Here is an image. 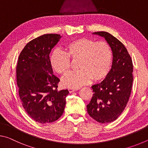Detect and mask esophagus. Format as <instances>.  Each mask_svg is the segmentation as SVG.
<instances>
[{"mask_svg":"<svg viewBox=\"0 0 148 148\" xmlns=\"http://www.w3.org/2000/svg\"><path fill=\"white\" fill-rule=\"evenodd\" d=\"M78 89H73V88H69V92L70 93H71V92H74L75 91H77V90Z\"/></svg>","mask_w":148,"mask_h":148,"instance_id":"34e87169","label":"esophagus"}]
</instances>
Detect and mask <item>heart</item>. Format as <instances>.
I'll use <instances>...</instances> for the list:
<instances>
[{"label": "heart", "mask_w": 148, "mask_h": 148, "mask_svg": "<svg viewBox=\"0 0 148 148\" xmlns=\"http://www.w3.org/2000/svg\"><path fill=\"white\" fill-rule=\"evenodd\" d=\"M66 52L55 49L50 57L53 68L60 74H66L71 66V59H78L77 71L66 75L62 79L64 87L77 89L92 79L99 82L104 79L111 68L112 52L106 42H95L82 38L69 42Z\"/></svg>", "instance_id": "heart-1"}]
</instances>
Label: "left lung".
<instances>
[{
    "mask_svg": "<svg viewBox=\"0 0 148 148\" xmlns=\"http://www.w3.org/2000/svg\"><path fill=\"white\" fill-rule=\"evenodd\" d=\"M92 34L105 39L111 47L113 59L107 76L101 83L92 86L94 93L87 110L97 121L108 123L121 115L129 101L133 82V66L126 47L116 37L104 31Z\"/></svg>",
    "mask_w": 148,
    "mask_h": 148,
    "instance_id": "8db88e82",
    "label": "left lung"
}]
</instances>
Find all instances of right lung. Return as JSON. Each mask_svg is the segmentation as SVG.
<instances>
[{"label": "right lung", "instance_id": "obj_1", "mask_svg": "<svg viewBox=\"0 0 148 148\" xmlns=\"http://www.w3.org/2000/svg\"><path fill=\"white\" fill-rule=\"evenodd\" d=\"M61 36L46 34L27 44L20 53L16 68L19 95L25 110L40 123L58 119L64 112L67 89L58 91L60 79L53 74L49 53Z\"/></svg>", "mask_w": 148, "mask_h": 148}]
</instances>
